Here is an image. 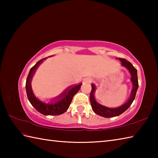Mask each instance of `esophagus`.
I'll return each mask as SVG.
<instances>
[{
	"label": "esophagus",
	"mask_w": 158,
	"mask_h": 158,
	"mask_svg": "<svg viewBox=\"0 0 158 158\" xmlns=\"http://www.w3.org/2000/svg\"><path fill=\"white\" fill-rule=\"evenodd\" d=\"M83 81H84L85 83H91L92 81V79L91 78H85L84 80H83Z\"/></svg>",
	"instance_id": "34e87169"
}]
</instances>
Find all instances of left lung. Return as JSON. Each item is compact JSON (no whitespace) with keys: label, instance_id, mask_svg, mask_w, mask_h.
I'll return each mask as SVG.
<instances>
[{"label":"left lung","instance_id":"8db88e82","mask_svg":"<svg viewBox=\"0 0 158 158\" xmlns=\"http://www.w3.org/2000/svg\"><path fill=\"white\" fill-rule=\"evenodd\" d=\"M121 62V64L122 66H124L128 70L129 73L131 75V81L132 83V89L131 90V94L130 96V98L127 100L126 102L123 104L122 105L120 106L117 107V108H109L105 106H103L100 105L98 102L96 101L94 93L96 92V86L94 84H92V91L90 93L89 99H90V103H91V106L93 111L97 115L100 116H102L104 117H106V118H109V117H113L116 116H119L121 114L125 112L126 110L129 108L130 105H132L134 100L135 98L136 94L137 92V89L139 88V82H138V77H137V70L133 66V65L130 62L127 61L126 59L123 58H119Z\"/></svg>","mask_w":158,"mask_h":158}]
</instances>
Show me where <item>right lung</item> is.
Returning <instances> with one entry per match:
<instances>
[{"mask_svg":"<svg viewBox=\"0 0 158 158\" xmlns=\"http://www.w3.org/2000/svg\"><path fill=\"white\" fill-rule=\"evenodd\" d=\"M47 58L41 59L36 63V64L30 70L29 74L26 79V90L28 99L34 108L44 115H59L66 112L72 102L73 96L78 92L82 83L68 87L62 94L56 98H53L50 102H44L39 100L33 93L31 81L36 69L40 64L46 60Z\"/></svg>","mask_w":158,"mask_h":158,"instance_id":"add662e5","label":"right lung"}]
</instances>
